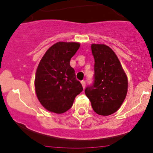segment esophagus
Wrapping results in <instances>:
<instances>
[{
	"mask_svg": "<svg viewBox=\"0 0 153 153\" xmlns=\"http://www.w3.org/2000/svg\"><path fill=\"white\" fill-rule=\"evenodd\" d=\"M81 83H82V86H83V88L84 89L86 87V82L84 80L81 81Z\"/></svg>",
	"mask_w": 153,
	"mask_h": 153,
	"instance_id": "esophagus-1",
	"label": "esophagus"
}]
</instances>
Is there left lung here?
Instances as JSON below:
<instances>
[{"label": "left lung", "instance_id": "1", "mask_svg": "<svg viewBox=\"0 0 153 153\" xmlns=\"http://www.w3.org/2000/svg\"><path fill=\"white\" fill-rule=\"evenodd\" d=\"M94 57V80L85 90L93 110L101 116L117 112L123 102L128 79L118 57L104 44H92Z\"/></svg>", "mask_w": 153, "mask_h": 153}]
</instances>
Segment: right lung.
Segmentation results:
<instances>
[{"label": "right lung", "mask_w": 153, "mask_h": 153, "mask_svg": "<svg viewBox=\"0 0 153 153\" xmlns=\"http://www.w3.org/2000/svg\"><path fill=\"white\" fill-rule=\"evenodd\" d=\"M74 42H58L42 57L35 76V90L41 105L48 111L63 113L83 91L70 61L79 48Z\"/></svg>", "instance_id": "add662e5"}]
</instances>
